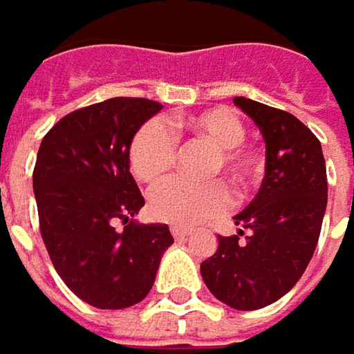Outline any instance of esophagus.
I'll list each match as a JSON object with an SVG mask.
<instances>
[{"label":"esophagus","instance_id":"obj_1","mask_svg":"<svg viewBox=\"0 0 354 354\" xmlns=\"http://www.w3.org/2000/svg\"><path fill=\"white\" fill-rule=\"evenodd\" d=\"M189 234V230H183V227H177V225L171 227V236H173L175 240H183V238H187Z\"/></svg>","mask_w":354,"mask_h":354}]
</instances>
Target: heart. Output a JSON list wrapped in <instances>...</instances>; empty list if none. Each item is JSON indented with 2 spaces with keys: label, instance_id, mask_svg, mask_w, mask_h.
Returning a JSON list of instances; mask_svg holds the SVG:
<instances>
[{
  "label": "heart",
  "instance_id": "heart-1",
  "mask_svg": "<svg viewBox=\"0 0 354 354\" xmlns=\"http://www.w3.org/2000/svg\"><path fill=\"white\" fill-rule=\"evenodd\" d=\"M177 129H187L195 137L217 149L212 173L227 171L234 185H243L256 171V153L243 145L245 129L236 114L223 109L195 114L183 122H173ZM177 159V137L163 120L147 122L131 145V169L135 177L153 183L159 181ZM230 191L223 181L191 183L173 177L155 185L149 193V209L157 219L193 227L230 207Z\"/></svg>",
  "mask_w": 354,
  "mask_h": 354
}]
</instances>
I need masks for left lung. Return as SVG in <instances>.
<instances>
[{"instance_id": "8db88e82", "label": "left lung", "mask_w": 354, "mask_h": 354, "mask_svg": "<svg viewBox=\"0 0 354 354\" xmlns=\"http://www.w3.org/2000/svg\"><path fill=\"white\" fill-rule=\"evenodd\" d=\"M266 142L258 195L238 214L236 236H219L201 264L205 286L236 310H258L300 280L318 243L326 212V165L320 140L294 114L236 96Z\"/></svg>"}]
</instances>
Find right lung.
<instances>
[{
  "label": "right lung",
  "instance_id": "obj_1",
  "mask_svg": "<svg viewBox=\"0 0 354 354\" xmlns=\"http://www.w3.org/2000/svg\"><path fill=\"white\" fill-rule=\"evenodd\" d=\"M163 106L147 98H109L60 118L41 139L34 167L39 232L64 284L102 310L129 308L153 288L165 223H137L145 205L129 171L140 127ZM122 221V232L113 223Z\"/></svg>",
  "mask_w": 354,
  "mask_h": 354
}]
</instances>
